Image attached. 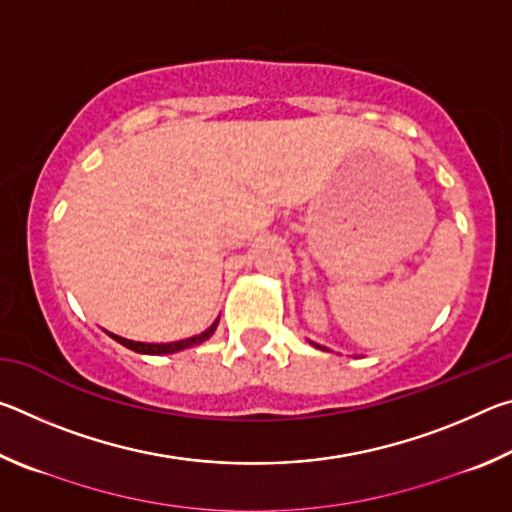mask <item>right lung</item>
Listing matches in <instances>:
<instances>
[{"label": "right lung", "instance_id": "obj_1", "mask_svg": "<svg viewBox=\"0 0 512 512\" xmlns=\"http://www.w3.org/2000/svg\"><path fill=\"white\" fill-rule=\"evenodd\" d=\"M214 329H216V323L210 329H205L203 334L192 336V339H185V341H176V343H135V341L121 339V336H115V334H110V336L117 343L126 345V348L133 350V352H140V354H171V352L192 348V345H198V343H203L205 339H210V336L214 334Z\"/></svg>", "mask_w": 512, "mask_h": 512}]
</instances>
